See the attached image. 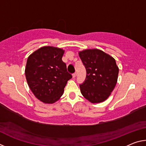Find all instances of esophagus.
<instances>
[{
  "instance_id": "obj_1",
  "label": "esophagus",
  "mask_w": 146,
  "mask_h": 146,
  "mask_svg": "<svg viewBox=\"0 0 146 146\" xmlns=\"http://www.w3.org/2000/svg\"><path fill=\"white\" fill-rule=\"evenodd\" d=\"M76 76V73H73V78H75Z\"/></svg>"
}]
</instances>
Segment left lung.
<instances>
[{"label": "left lung", "instance_id": "8db88e82", "mask_svg": "<svg viewBox=\"0 0 146 146\" xmlns=\"http://www.w3.org/2000/svg\"><path fill=\"white\" fill-rule=\"evenodd\" d=\"M78 55L86 70L85 81L80 85L81 93L93 104L104 102L117 82L119 69L115 58L98 49H85Z\"/></svg>", "mask_w": 146, "mask_h": 146}]
</instances>
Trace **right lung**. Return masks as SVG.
I'll use <instances>...</instances> for the list:
<instances>
[{
	"label": "right lung",
	"instance_id": "1",
	"mask_svg": "<svg viewBox=\"0 0 146 146\" xmlns=\"http://www.w3.org/2000/svg\"><path fill=\"white\" fill-rule=\"evenodd\" d=\"M62 49L44 46L28 56L25 68L27 82L35 97L45 104H53L63 95L72 75L62 60Z\"/></svg>",
	"mask_w": 146,
	"mask_h": 146
}]
</instances>
